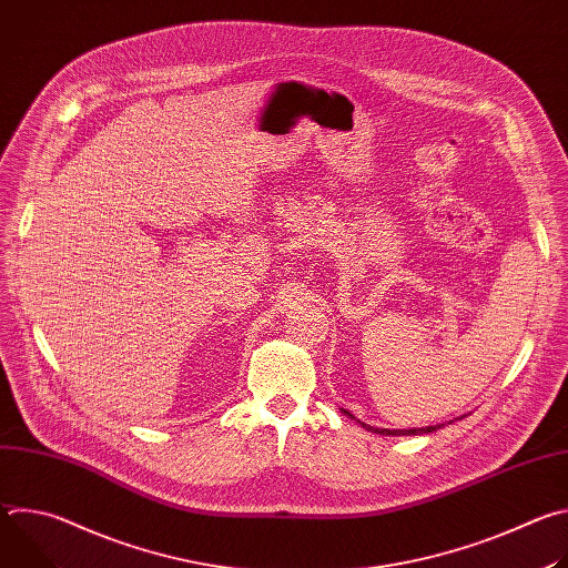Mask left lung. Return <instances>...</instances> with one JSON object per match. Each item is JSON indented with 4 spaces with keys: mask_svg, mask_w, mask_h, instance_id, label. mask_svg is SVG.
Masks as SVG:
<instances>
[{
    "mask_svg": "<svg viewBox=\"0 0 568 568\" xmlns=\"http://www.w3.org/2000/svg\"><path fill=\"white\" fill-rule=\"evenodd\" d=\"M342 414L344 416H348L351 420L355 418L353 414H348L346 409H342ZM460 418H465V416H460ZM366 432H371V434H379V436H420V434H434V432H438L440 427H445L443 423L440 425H429V427H412V429H379V427H371V425H366V423H362V420H357ZM449 423H454V420H449ZM447 423V425H449Z\"/></svg>",
    "mask_w": 568,
    "mask_h": 568,
    "instance_id": "8db88e82",
    "label": "left lung"
}]
</instances>
